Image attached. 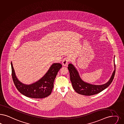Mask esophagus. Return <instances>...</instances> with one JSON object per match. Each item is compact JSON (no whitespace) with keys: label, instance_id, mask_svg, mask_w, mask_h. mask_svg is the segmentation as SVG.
<instances>
[{"label":"esophagus","instance_id":"obj_1","mask_svg":"<svg viewBox=\"0 0 124 124\" xmlns=\"http://www.w3.org/2000/svg\"><path fill=\"white\" fill-rule=\"evenodd\" d=\"M70 62V60L69 58L65 57L62 60V64L64 66H67L68 63Z\"/></svg>","mask_w":124,"mask_h":124}]
</instances>
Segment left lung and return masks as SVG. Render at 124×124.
Returning a JSON list of instances; mask_svg holds the SVG:
<instances>
[{
  "instance_id": "obj_1",
  "label": "left lung",
  "mask_w": 124,
  "mask_h": 124,
  "mask_svg": "<svg viewBox=\"0 0 124 124\" xmlns=\"http://www.w3.org/2000/svg\"><path fill=\"white\" fill-rule=\"evenodd\" d=\"M114 65L115 70L108 82L103 85H94L87 84L83 81L80 78L78 73L74 66L72 64H69L68 69L69 71L70 79L73 89L78 93L84 95L89 96L98 94L109 86L112 82L115 73V64Z\"/></svg>"
}]
</instances>
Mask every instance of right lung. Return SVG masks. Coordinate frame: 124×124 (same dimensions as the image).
Instances as JSON below:
<instances>
[{"instance_id":"add662e5","label":"right lung","mask_w":124,"mask_h":124,"mask_svg":"<svg viewBox=\"0 0 124 124\" xmlns=\"http://www.w3.org/2000/svg\"><path fill=\"white\" fill-rule=\"evenodd\" d=\"M11 65L12 77L16 89L26 96L36 99L44 98L51 94L55 78L58 72L62 66L60 63L53 64L47 73L38 81L30 85H26L17 79L12 62Z\"/></svg>"}]
</instances>
